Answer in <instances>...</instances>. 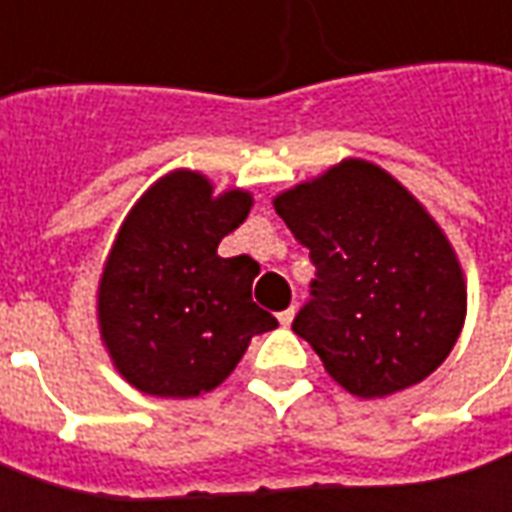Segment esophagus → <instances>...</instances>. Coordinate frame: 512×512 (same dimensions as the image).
Returning <instances> with one entry per match:
<instances>
[{
    "label": "esophagus",
    "mask_w": 512,
    "mask_h": 512,
    "mask_svg": "<svg viewBox=\"0 0 512 512\" xmlns=\"http://www.w3.org/2000/svg\"><path fill=\"white\" fill-rule=\"evenodd\" d=\"M292 320H295V306L284 309V312H278V323H281V326H290Z\"/></svg>",
    "instance_id": "1"
}]
</instances>
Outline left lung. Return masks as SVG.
<instances>
[{"mask_svg": "<svg viewBox=\"0 0 512 512\" xmlns=\"http://www.w3.org/2000/svg\"><path fill=\"white\" fill-rule=\"evenodd\" d=\"M317 267L292 331L334 382L384 398L424 382L465 323L460 259L438 220L387 169L343 158L273 197Z\"/></svg>", "mask_w": 512, "mask_h": 512, "instance_id": "1", "label": "left lung"}]
</instances>
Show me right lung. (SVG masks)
<instances>
[{"label":"right lung","mask_w":512,"mask_h":512,"mask_svg":"<svg viewBox=\"0 0 512 512\" xmlns=\"http://www.w3.org/2000/svg\"><path fill=\"white\" fill-rule=\"evenodd\" d=\"M250 209L248 189L217 195L197 169H172L133 203L97 284L100 340L130 387L203 396L234 373L253 334L276 329L250 298L259 264L217 253Z\"/></svg>","instance_id":"right-lung-1"}]
</instances>
